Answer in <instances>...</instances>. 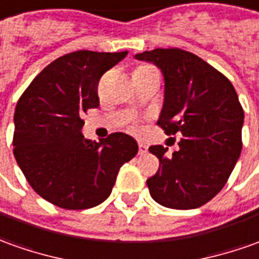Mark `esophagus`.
<instances>
[{"mask_svg":"<svg viewBox=\"0 0 259 259\" xmlns=\"http://www.w3.org/2000/svg\"><path fill=\"white\" fill-rule=\"evenodd\" d=\"M138 152L140 155H145L148 152V145H145L144 142H138Z\"/></svg>","mask_w":259,"mask_h":259,"instance_id":"obj_1","label":"esophagus"}]
</instances>
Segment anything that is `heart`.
Wrapping results in <instances>:
<instances>
[{
  "label": "heart",
  "mask_w": 259,
  "mask_h": 259,
  "mask_svg": "<svg viewBox=\"0 0 259 259\" xmlns=\"http://www.w3.org/2000/svg\"><path fill=\"white\" fill-rule=\"evenodd\" d=\"M152 73H158V70H156L152 65L142 63V65H138L135 67L134 76H145V74H152Z\"/></svg>",
  "instance_id": "obj_1"
}]
</instances>
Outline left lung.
Segmentation results:
<instances>
[{"label": "left lung", "instance_id": "obj_1", "mask_svg": "<svg viewBox=\"0 0 259 259\" xmlns=\"http://www.w3.org/2000/svg\"><path fill=\"white\" fill-rule=\"evenodd\" d=\"M152 62L165 77V101L158 125L166 135L182 134L179 151L149 147L159 159L147 185L156 203L189 210L210 201L227 183L240 158L244 110L234 85L194 53L179 48L135 55Z\"/></svg>", "mask_w": 259, "mask_h": 259}]
</instances>
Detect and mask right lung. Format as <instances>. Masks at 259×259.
Listing matches in <instances>:
<instances>
[{"label":"right lung","mask_w":259,"mask_h":259,"mask_svg":"<svg viewBox=\"0 0 259 259\" xmlns=\"http://www.w3.org/2000/svg\"><path fill=\"white\" fill-rule=\"evenodd\" d=\"M128 52L77 51L53 60L18 100L14 156L40 197L66 210L97 206L111 194L119 167L138 152L122 133L84 140L83 114L100 104L101 76Z\"/></svg>","instance_id":"obj_1"}]
</instances>
